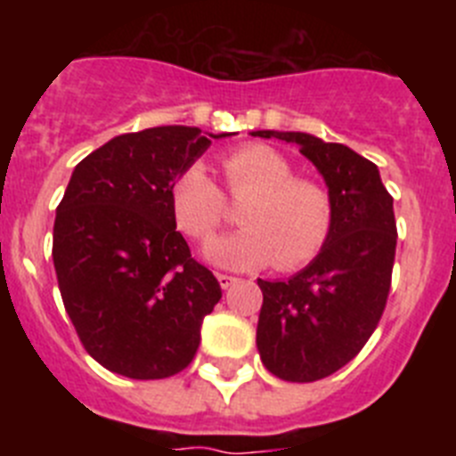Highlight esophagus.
I'll use <instances>...</instances> for the list:
<instances>
[{"label": "esophagus", "mask_w": 456, "mask_h": 456, "mask_svg": "<svg viewBox=\"0 0 456 456\" xmlns=\"http://www.w3.org/2000/svg\"><path fill=\"white\" fill-rule=\"evenodd\" d=\"M216 281H219V285L224 289L232 288V285L237 283V278L235 276H228V273H216Z\"/></svg>", "instance_id": "obj_1"}]
</instances>
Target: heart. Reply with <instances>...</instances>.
I'll return each instance as SVG.
<instances>
[{
  "label": "heart",
  "mask_w": 456,
  "mask_h": 456,
  "mask_svg": "<svg viewBox=\"0 0 456 456\" xmlns=\"http://www.w3.org/2000/svg\"><path fill=\"white\" fill-rule=\"evenodd\" d=\"M225 189L247 199L240 209V232L209 241L208 260L219 267L256 269L273 263L292 272L326 247L333 228V205L322 184L294 178L292 164L263 143H248L221 157ZM175 225L196 241H208L225 219V200L203 167H189L171 187Z\"/></svg>",
  "instance_id": "heart-1"
}]
</instances>
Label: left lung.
Masks as SVG:
<instances>
[{
	"label": "left lung",
	"mask_w": 456,
	"mask_h": 456,
	"mask_svg": "<svg viewBox=\"0 0 456 456\" xmlns=\"http://www.w3.org/2000/svg\"><path fill=\"white\" fill-rule=\"evenodd\" d=\"M297 143L322 173L333 228L320 256L288 281H263L257 352L283 381L308 384L347 365L377 329L390 292L397 225L379 168L342 143L305 132L257 130Z\"/></svg>",
	"instance_id": "left-lung-1"
}]
</instances>
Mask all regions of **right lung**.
<instances>
[{"mask_svg":"<svg viewBox=\"0 0 456 456\" xmlns=\"http://www.w3.org/2000/svg\"><path fill=\"white\" fill-rule=\"evenodd\" d=\"M221 136L151 127L114 136L72 171L54 219L56 281L84 349L111 372L167 379L196 356L221 285L175 231L171 187Z\"/></svg>","mask_w":456,"mask_h":456,"instance_id":"1","label":"right lung"}]
</instances>
